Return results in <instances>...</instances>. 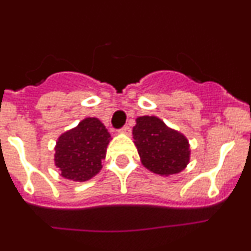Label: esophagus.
<instances>
[{"instance_id":"1","label":"esophagus","mask_w":251,"mask_h":251,"mask_svg":"<svg viewBox=\"0 0 251 251\" xmlns=\"http://www.w3.org/2000/svg\"><path fill=\"white\" fill-rule=\"evenodd\" d=\"M120 132L121 133H125V135H130V133H131V127H130V126L125 125L123 128H121Z\"/></svg>"}]
</instances>
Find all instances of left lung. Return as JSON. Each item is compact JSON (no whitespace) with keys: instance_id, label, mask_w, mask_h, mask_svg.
<instances>
[{"instance_id":"left-lung-1","label":"left lung","mask_w":251,"mask_h":251,"mask_svg":"<svg viewBox=\"0 0 251 251\" xmlns=\"http://www.w3.org/2000/svg\"><path fill=\"white\" fill-rule=\"evenodd\" d=\"M132 135L142 164L151 173L170 176L188 165L191 149L187 137L156 116L136 119Z\"/></svg>"}]
</instances>
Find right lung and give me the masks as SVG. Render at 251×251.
<instances>
[{
	"mask_svg": "<svg viewBox=\"0 0 251 251\" xmlns=\"http://www.w3.org/2000/svg\"><path fill=\"white\" fill-rule=\"evenodd\" d=\"M110 133L97 118H86L76 127L62 133L54 147V164L60 176L85 182L102 169Z\"/></svg>",
	"mask_w": 251,
	"mask_h": 251,
	"instance_id": "right-lung-1",
	"label": "right lung"
}]
</instances>
